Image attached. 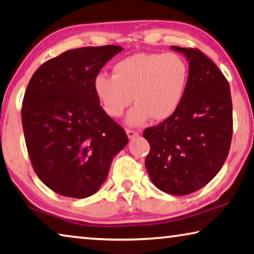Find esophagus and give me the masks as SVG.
I'll return each instance as SVG.
<instances>
[{"mask_svg": "<svg viewBox=\"0 0 254 254\" xmlns=\"http://www.w3.org/2000/svg\"><path fill=\"white\" fill-rule=\"evenodd\" d=\"M127 136H128V139H133V138H135L136 135L139 134V132L135 131V130H130V128H127Z\"/></svg>", "mask_w": 254, "mask_h": 254, "instance_id": "esophagus-1", "label": "esophagus"}]
</instances>
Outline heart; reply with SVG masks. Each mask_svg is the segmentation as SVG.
Wrapping results in <instances>:
<instances>
[{"label":"heart","mask_w":254,"mask_h":254,"mask_svg":"<svg viewBox=\"0 0 254 254\" xmlns=\"http://www.w3.org/2000/svg\"><path fill=\"white\" fill-rule=\"evenodd\" d=\"M190 70L176 53H136L116 62L113 75L100 73L94 90L112 118H121L130 106L127 123L139 127L151 118L155 122L170 119L179 110L187 92Z\"/></svg>","instance_id":"b5f03b06"}]
</instances>
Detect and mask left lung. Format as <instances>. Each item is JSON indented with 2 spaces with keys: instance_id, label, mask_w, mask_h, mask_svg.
I'll return each instance as SVG.
<instances>
[{
  "instance_id": "8db88e82",
  "label": "left lung",
  "mask_w": 254,
  "mask_h": 254,
  "mask_svg": "<svg viewBox=\"0 0 254 254\" xmlns=\"http://www.w3.org/2000/svg\"><path fill=\"white\" fill-rule=\"evenodd\" d=\"M189 62V83L179 110L143 138L150 144L146 168L163 192L187 195L203 188L223 167L233 134L229 84L216 64L195 48L172 46Z\"/></svg>"
}]
</instances>
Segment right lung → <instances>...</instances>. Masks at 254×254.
<instances>
[{
  "mask_svg": "<svg viewBox=\"0 0 254 254\" xmlns=\"http://www.w3.org/2000/svg\"><path fill=\"white\" fill-rule=\"evenodd\" d=\"M121 46L82 47L40 65L28 83L21 119L40 181L59 194L88 198L105 182L127 136L99 105L94 80Z\"/></svg>",
  "mask_w": 254,
  "mask_h": 254,
  "instance_id": "1",
  "label": "right lung"
}]
</instances>
